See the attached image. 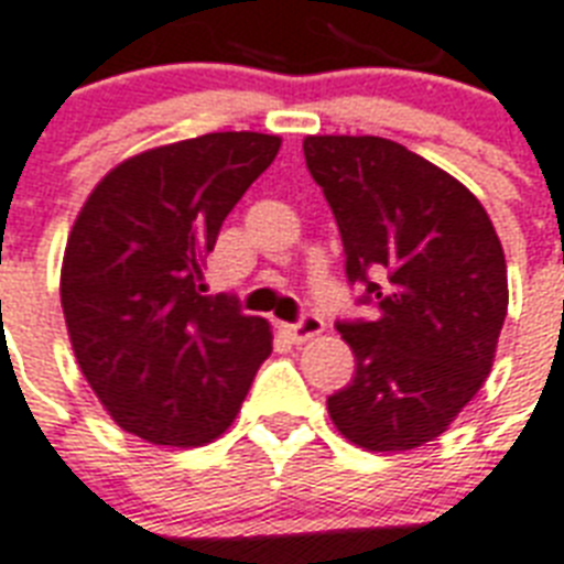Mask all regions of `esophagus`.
I'll list each match as a JSON object with an SVG mask.
<instances>
[{"mask_svg": "<svg viewBox=\"0 0 564 564\" xmlns=\"http://www.w3.org/2000/svg\"><path fill=\"white\" fill-rule=\"evenodd\" d=\"M322 330H325V322H322L316 313H304L299 322H290V325H283V334H286L292 343H307V339L319 337Z\"/></svg>", "mask_w": 564, "mask_h": 564, "instance_id": "34e87169", "label": "esophagus"}]
</instances>
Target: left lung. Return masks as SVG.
I'll return each instance as SVG.
<instances>
[{
    "instance_id": "1",
    "label": "left lung",
    "mask_w": 564,
    "mask_h": 564,
    "mask_svg": "<svg viewBox=\"0 0 564 564\" xmlns=\"http://www.w3.org/2000/svg\"><path fill=\"white\" fill-rule=\"evenodd\" d=\"M304 162L337 218L346 278L376 307L337 322L355 376L328 414L369 453L416 449L491 372L509 311L497 230L458 180L397 141L311 135Z\"/></svg>"
}]
</instances>
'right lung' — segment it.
Here are the masks:
<instances>
[{
  "label": "right lung",
  "mask_w": 564,
  "mask_h": 564,
  "mask_svg": "<svg viewBox=\"0 0 564 564\" xmlns=\"http://www.w3.org/2000/svg\"><path fill=\"white\" fill-rule=\"evenodd\" d=\"M281 150L278 135L209 132L120 162L82 206L62 307L82 376L148 444L204 446L234 423L272 330L230 292L204 295L227 213Z\"/></svg>",
  "instance_id": "right-lung-1"
}]
</instances>
